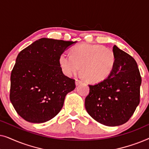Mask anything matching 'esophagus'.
<instances>
[{"instance_id":"obj_1","label":"esophagus","mask_w":149,"mask_h":149,"mask_svg":"<svg viewBox=\"0 0 149 149\" xmlns=\"http://www.w3.org/2000/svg\"><path fill=\"white\" fill-rule=\"evenodd\" d=\"M82 82H83V81H81V80H80V79H76V85H79L81 84V83H82Z\"/></svg>"}]
</instances>
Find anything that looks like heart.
I'll use <instances>...</instances> for the list:
<instances>
[{
	"label": "heart",
	"mask_w": 149,
	"mask_h": 149,
	"mask_svg": "<svg viewBox=\"0 0 149 149\" xmlns=\"http://www.w3.org/2000/svg\"><path fill=\"white\" fill-rule=\"evenodd\" d=\"M117 57L111 49L98 44H81L71 50V56L63 53L60 64L67 76L77 74L81 68V74L87 81L100 83L107 79L113 72Z\"/></svg>",
	"instance_id": "obj_1"
}]
</instances>
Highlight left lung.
Here are the masks:
<instances>
[{
	"instance_id": "obj_1",
	"label": "left lung",
	"mask_w": 149,
	"mask_h": 149,
	"mask_svg": "<svg viewBox=\"0 0 149 149\" xmlns=\"http://www.w3.org/2000/svg\"><path fill=\"white\" fill-rule=\"evenodd\" d=\"M117 57L113 72L104 81L89 85L85 100L86 111L93 119L107 126L126 123L140 103L142 79L137 63L132 57L116 45Z\"/></svg>"
}]
</instances>
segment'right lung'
<instances>
[{"instance_id":"1","label":"right lung","mask_w":149,"mask_h":149,"mask_svg":"<svg viewBox=\"0 0 149 149\" xmlns=\"http://www.w3.org/2000/svg\"><path fill=\"white\" fill-rule=\"evenodd\" d=\"M75 42L42 38L19 53L11 71L9 97L24 120L44 123L61 111L66 95L76 85L63 73L60 57Z\"/></svg>"}]
</instances>
